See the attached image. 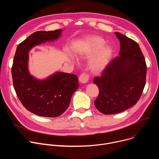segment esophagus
I'll return each mask as SVG.
<instances>
[{
    "label": "esophagus",
    "mask_w": 159,
    "mask_h": 159,
    "mask_svg": "<svg viewBox=\"0 0 159 159\" xmlns=\"http://www.w3.org/2000/svg\"><path fill=\"white\" fill-rule=\"evenodd\" d=\"M89 77H90V75L87 74V73H82L80 74V75L79 76V81L81 82V83H83V84H85V83H87L89 79Z\"/></svg>",
    "instance_id": "esophagus-1"
}]
</instances>
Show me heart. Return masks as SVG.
<instances>
[{"mask_svg": "<svg viewBox=\"0 0 159 159\" xmlns=\"http://www.w3.org/2000/svg\"><path fill=\"white\" fill-rule=\"evenodd\" d=\"M104 43L105 41L98 36L89 37L82 42V49L79 57L85 60H90L89 69L94 74L101 73L105 70L112 55V48L109 46L102 47L97 52Z\"/></svg>", "mask_w": 159, "mask_h": 159, "instance_id": "obj_1", "label": "heart"}]
</instances>
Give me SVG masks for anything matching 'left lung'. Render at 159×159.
Listing matches in <instances>:
<instances>
[{"label": "left lung", "instance_id": "obj_1", "mask_svg": "<svg viewBox=\"0 0 159 159\" xmlns=\"http://www.w3.org/2000/svg\"><path fill=\"white\" fill-rule=\"evenodd\" d=\"M120 56L113 58L93 82L99 93L96 107L105 115H115L135 105L146 82L147 65L139 44L120 33Z\"/></svg>", "mask_w": 159, "mask_h": 159}]
</instances>
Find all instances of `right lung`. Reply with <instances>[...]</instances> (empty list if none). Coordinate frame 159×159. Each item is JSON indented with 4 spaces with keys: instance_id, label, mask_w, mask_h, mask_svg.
Wrapping results in <instances>:
<instances>
[{
    "instance_id": "add662e5",
    "label": "right lung",
    "mask_w": 159,
    "mask_h": 159,
    "mask_svg": "<svg viewBox=\"0 0 159 159\" xmlns=\"http://www.w3.org/2000/svg\"><path fill=\"white\" fill-rule=\"evenodd\" d=\"M61 31L34 32L18 44L14 55L12 76L15 91L23 106L38 116L55 118L62 115L79 88L78 78L74 74L57 72L44 80H38L28 72L30 50L58 39Z\"/></svg>"
}]
</instances>
